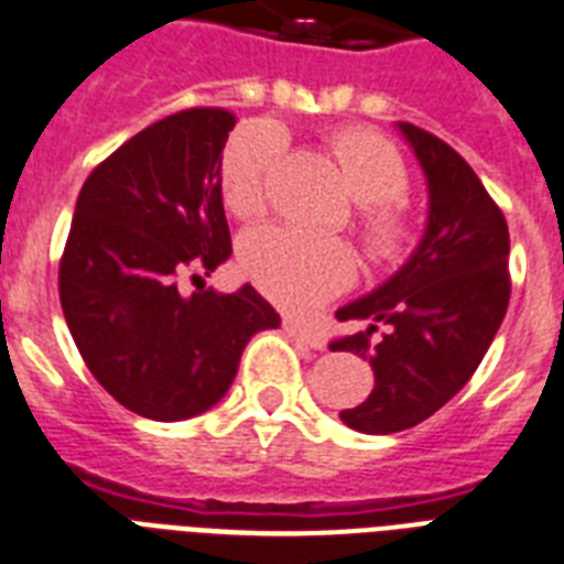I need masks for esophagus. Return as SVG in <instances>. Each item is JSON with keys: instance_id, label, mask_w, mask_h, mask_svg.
Here are the masks:
<instances>
[{"instance_id": "obj_1", "label": "esophagus", "mask_w": 564, "mask_h": 564, "mask_svg": "<svg viewBox=\"0 0 564 564\" xmlns=\"http://www.w3.org/2000/svg\"><path fill=\"white\" fill-rule=\"evenodd\" d=\"M282 326H285V332L294 341L305 344V347H312V350H326V338H323L317 329H312V326H305V323L300 321H291V317H288Z\"/></svg>"}]
</instances>
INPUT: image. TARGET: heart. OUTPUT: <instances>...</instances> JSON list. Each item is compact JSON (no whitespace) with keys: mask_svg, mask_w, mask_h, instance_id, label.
<instances>
[{"mask_svg":"<svg viewBox=\"0 0 564 564\" xmlns=\"http://www.w3.org/2000/svg\"><path fill=\"white\" fill-rule=\"evenodd\" d=\"M285 150L276 123L256 120L229 138L220 159L223 203L238 217H259L268 208L270 176ZM332 155L341 164L350 194L361 208V238L377 261L403 259L412 243V223L400 196L409 170L394 143L370 129L332 134ZM241 270L261 294L285 312H314L356 282L350 247L291 226H264L243 238Z\"/></svg>","mask_w":564,"mask_h":564,"instance_id":"heart-1","label":"heart"}]
</instances>
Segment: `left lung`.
Returning a JSON list of instances; mask_svg holds the SVG:
<instances>
[{
  "label": "left lung",
  "mask_w": 564,
  "mask_h": 564,
  "mask_svg": "<svg viewBox=\"0 0 564 564\" xmlns=\"http://www.w3.org/2000/svg\"><path fill=\"white\" fill-rule=\"evenodd\" d=\"M426 176L430 212L405 264L338 321L365 329L332 341L373 368L368 400L344 409L356 432L409 430L459 394L495 341L509 305V226L459 152L412 123H397Z\"/></svg>",
  "instance_id": "obj_1"
}]
</instances>
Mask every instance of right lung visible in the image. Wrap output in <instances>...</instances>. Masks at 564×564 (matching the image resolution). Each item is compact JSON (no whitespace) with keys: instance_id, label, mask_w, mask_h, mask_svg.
<instances>
[{"instance_id":"right-lung-1","label":"right lung","mask_w":564,"mask_h":564,"mask_svg":"<svg viewBox=\"0 0 564 564\" xmlns=\"http://www.w3.org/2000/svg\"><path fill=\"white\" fill-rule=\"evenodd\" d=\"M223 108H187L111 152L87 176L58 270L64 321L96 382L129 412L185 421L220 403L243 347L276 329L252 285L205 288L232 256L220 159ZM191 269L197 291L182 295Z\"/></svg>"}]
</instances>
